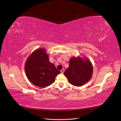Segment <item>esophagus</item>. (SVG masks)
Instances as JSON below:
<instances>
[{
    "label": "esophagus",
    "instance_id": "34e87169",
    "mask_svg": "<svg viewBox=\"0 0 121 121\" xmlns=\"http://www.w3.org/2000/svg\"><path fill=\"white\" fill-rule=\"evenodd\" d=\"M64 72H65L64 69H62L60 71V72H61V73H62V74H63V73H64Z\"/></svg>",
    "mask_w": 121,
    "mask_h": 121
}]
</instances>
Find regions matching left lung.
I'll return each mask as SVG.
<instances>
[{
  "instance_id": "1",
  "label": "left lung",
  "mask_w": 121,
  "mask_h": 121,
  "mask_svg": "<svg viewBox=\"0 0 121 121\" xmlns=\"http://www.w3.org/2000/svg\"><path fill=\"white\" fill-rule=\"evenodd\" d=\"M93 74V65L86 56H73L69 61V67L64 73L69 83L80 87L88 82Z\"/></svg>"
}]
</instances>
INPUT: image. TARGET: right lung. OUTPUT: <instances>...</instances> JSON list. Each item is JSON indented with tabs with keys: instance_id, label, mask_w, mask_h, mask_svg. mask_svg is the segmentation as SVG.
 <instances>
[{
	"instance_id": "add662e5",
	"label": "right lung",
	"mask_w": 121,
	"mask_h": 121,
	"mask_svg": "<svg viewBox=\"0 0 121 121\" xmlns=\"http://www.w3.org/2000/svg\"><path fill=\"white\" fill-rule=\"evenodd\" d=\"M25 71L28 79L34 85L44 88L52 84L60 73L49 61L44 48H38L30 54L26 61Z\"/></svg>"
}]
</instances>
